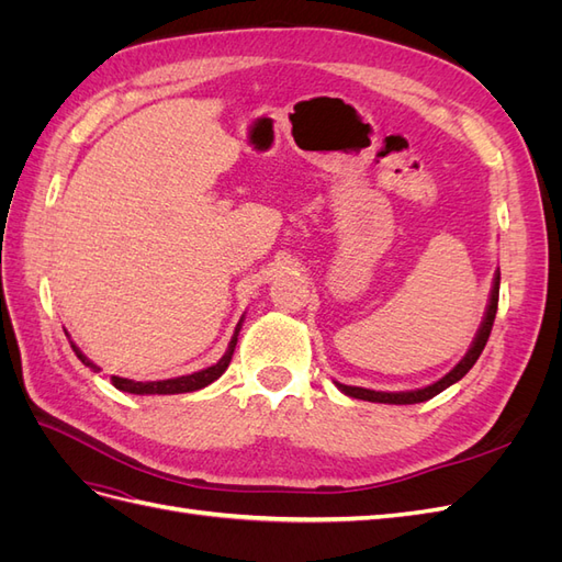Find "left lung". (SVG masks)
<instances>
[{"label":"left lung","mask_w":562,"mask_h":562,"mask_svg":"<svg viewBox=\"0 0 562 562\" xmlns=\"http://www.w3.org/2000/svg\"><path fill=\"white\" fill-rule=\"evenodd\" d=\"M497 302H499V271L495 274V283H492V293H490V304H487V312L485 318L479 328V335H475L471 349L467 351V356L462 361H459L446 378H440L438 382L424 386V389H415V391H372V389H361V386H347V384H337V389L342 391V394L351 396V398H361V401H372V403H394V405H411V403H422V401H429L434 396H438L440 391L448 389L450 384L462 380L467 372L473 368V363L479 361V356L483 353L485 345H487V337L492 330V323H495L497 316Z\"/></svg>","instance_id":"left-lung-1"}]
</instances>
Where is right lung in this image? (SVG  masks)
Masks as SVG:
<instances>
[{"instance_id": "add662e5", "label": "right lung", "mask_w": 562, "mask_h": 562, "mask_svg": "<svg viewBox=\"0 0 562 562\" xmlns=\"http://www.w3.org/2000/svg\"><path fill=\"white\" fill-rule=\"evenodd\" d=\"M241 321H244V318H241ZM241 321H239V326H236V330H234V337H232V342H229V347H227L223 359H220L215 366H211V368H206V370H199V372H192V375H182V378H173V380H159V382H133V380L116 378V375H112L110 380H112V384H114L119 391H126V394H140V396H145V394H187V391H196V389L209 386L211 382H215V380L227 370V366H229V361H232L234 347H236V339H239ZM70 345H72V349H75V353H77V359H79L83 366H89V368L98 370V368L87 359V356H83V353L79 351V347H77L75 342H70Z\"/></svg>"}]
</instances>
